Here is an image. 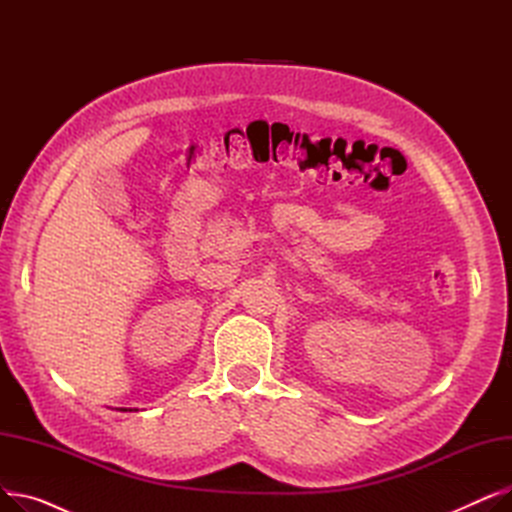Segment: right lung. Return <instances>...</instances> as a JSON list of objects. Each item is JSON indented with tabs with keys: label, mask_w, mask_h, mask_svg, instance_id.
<instances>
[{
	"label": "right lung",
	"mask_w": 512,
	"mask_h": 512,
	"mask_svg": "<svg viewBox=\"0 0 512 512\" xmlns=\"http://www.w3.org/2000/svg\"><path fill=\"white\" fill-rule=\"evenodd\" d=\"M122 411H128V409H122ZM130 411H132V409H130Z\"/></svg>",
	"instance_id": "add662e5"
}]
</instances>
